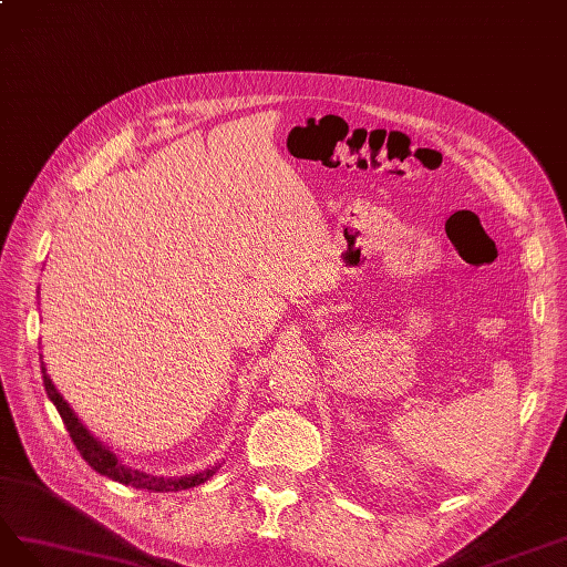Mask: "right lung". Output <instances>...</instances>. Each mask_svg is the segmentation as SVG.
<instances>
[{
    "label": "right lung",
    "mask_w": 567,
    "mask_h": 567,
    "mask_svg": "<svg viewBox=\"0 0 567 567\" xmlns=\"http://www.w3.org/2000/svg\"><path fill=\"white\" fill-rule=\"evenodd\" d=\"M42 360V358H40ZM42 377H44V389H47V395L53 405H56L63 424L72 437V443H75V447L80 450L82 460L99 471L101 476H107L113 478L122 485H132L136 489H148V492H178V489H188V487H195L199 483L209 481L214 473L218 471V466L221 464H214L205 471H197V473H190V476H181V478H164V476H151V473H143L138 468H132L126 466L122 460H117V454L103 445L99 437L91 433L82 422L80 416L72 412V408L65 403L63 395L56 391V386H53V381L49 379L47 374V364L42 362Z\"/></svg>",
    "instance_id": "obj_1"
}]
</instances>
